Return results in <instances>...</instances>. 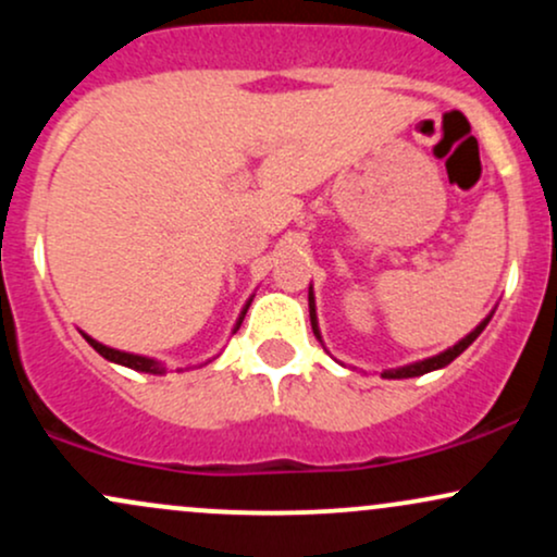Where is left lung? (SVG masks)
I'll use <instances>...</instances> for the list:
<instances>
[{"instance_id":"obj_1","label":"left lung","mask_w":557,"mask_h":557,"mask_svg":"<svg viewBox=\"0 0 557 557\" xmlns=\"http://www.w3.org/2000/svg\"><path fill=\"white\" fill-rule=\"evenodd\" d=\"M309 314H311V330H314V335L319 337V341H322V335H319V324H317V306H314V290H309ZM492 319V314L487 317V319H482V322L476 324L474 330L469 332V335L463 337V341H458L456 345H453V348H447V350H443V354H437V356H432V359H424V361H417V363H408V367H398V369H387V372H382V376H385V380H408V376H421V374H426V372H434V369H443V367H447V363H450L453 359H458V356L463 354L466 348H469L471 343L476 341L479 335H482V330L487 327V322Z\"/></svg>"}]
</instances>
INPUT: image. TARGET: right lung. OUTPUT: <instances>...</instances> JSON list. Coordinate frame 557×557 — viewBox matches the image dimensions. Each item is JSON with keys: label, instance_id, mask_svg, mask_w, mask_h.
<instances>
[{"label": "right lung", "instance_id": "1", "mask_svg": "<svg viewBox=\"0 0 557 557\" xmlns=\"http://www.w3.org/2000/svg\"><path fill=\"white\" fill-rule=\"evenodd\" d=\"M248 306H251V300H248L246 309L240 311V317H238V322H235V330H233V332H238L240 322H243V317H246V311H248ZM83 337H86L88 345H91V348L96 350V354L104 356L107 361H114V363H120V367H127V369H136V372H146V374H164V363H159V361H154V359H149V356L125 354V350L110 348V345H104V343L94 341V337H88L86 332H83Z\"/></svg>", "mask_w": 557, "mask_h": 557}]
</instances>
